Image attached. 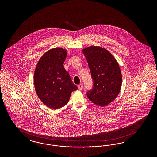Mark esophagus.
I'll return each instance as SVG.
<instances>
[{
	"mask_svg": "<svg viewBox=\"0 0 157 157\" xmlns=\"http://www.w3.org/2000/svg\"><path fill=\"white\" fill-rule=\"evenodd\" d=\"M82 88H83V84L82 83H80L79 85H78V89L81 90H82Z\"/></svg>",
	"mask_w": 157,
	"mask_h": 157,
	"instance_id": "1",
	"label": "esophagus"
}]
</instances>
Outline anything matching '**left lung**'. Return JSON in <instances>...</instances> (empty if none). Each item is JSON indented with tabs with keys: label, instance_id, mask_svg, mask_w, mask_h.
<instances>
[{
	"label": "left lung",
	"instance_id": "obj_1",
	"mask_svg": "<svg viewBox=\"0 0 157 157\" xmlns=\"http://www.w3.org/2000/svg\"><path fill=\"white\" fill-rule=\"evenodd\" d=\"M90 70L93 88L86 95L94 104L104 106L117 97L122 83L119 64L103 48L91 46L83 50Z\"/></svg>",
	"mask_w": 157,
	"mask_h": 157
}]
</instances>
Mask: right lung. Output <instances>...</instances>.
<instances>
[{"label": "right lung", "instance_id": "right-lung-1", "mask_svg": "<svg viewBox=\"0 0 157 157\" xmlns=\"http://www.w3.org/2000/svg\"><path fill=\"white\" fill-rule=\"evenodd\" d=\"M66 56L63 48L52 49L41 57L34 71L37 94L44 104L53 109L66 105L72 92L78 89L63 66Z\"/></svg>", "mask_w": 157, "mask_h": 157}]
</instances>
